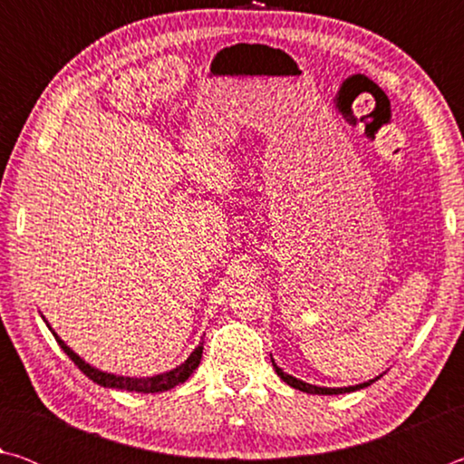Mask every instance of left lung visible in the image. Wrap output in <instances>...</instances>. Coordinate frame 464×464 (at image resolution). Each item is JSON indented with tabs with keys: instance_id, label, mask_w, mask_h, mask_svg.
I'll use <instances>...</instances> for the list:
<instances>
[{
	"instance_id": "1",
	"label": "left lung",
	"mask_w": 464,
	"mask_h": 464,
	"mask_svg": "<svg viewBox=\"0 0 464 464\" xmlns=\"http://www.w3.org/2000/svg\"><path fill=\"white\" fill-rule=\"evenodd\" d=\"M272 366H274V371L278 372V376L282 381H285L286 384H290V387L293 389H298V391H303V392H311V395H342V392H352V391H360V389H364V387H368V384H372L374 381H379L382 374H379V376H374V379H371V381H366V382H360V384H352V387H317V384H311V382H304V381H301V379H296V376H293V374H288V372H285L282 371V368L274 362V358H272Z\"/></svg>"
}]
</instances>
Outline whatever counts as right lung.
Here are the masks:
<instances>
[{
	"label": "right lung",
	"instance_id": "right-lung-1",
	"mask_svg": "<svg viewBox=\"0 0 464 464\" xmlns=\"http://www.w3.org/2000/svg\"><path fill=\"white\" fill-rule=\"evenodd\" d=\"M43 321L46 324V327L51 329L54 340L61 345V350L65 352V354L73 360V364L80 368V371L92 379L100 387H106V389H122V391H130V392H163V391H169L178 387V384H182L184 381H188V376H190L196 368L200 364V358H202V342L196 345L192 350V354L188 356L182 364L171 368L168 372H161V374H153V376H121V374H112V372H104L100 371V368L92 366L85 362V360L75 354V352L69 348V345L61 340V337L54 334V329L49 325V321L43 317Z\"/></svg>",
	"mask_w": 464,
	"mask_h": 464
}]
</instances>
